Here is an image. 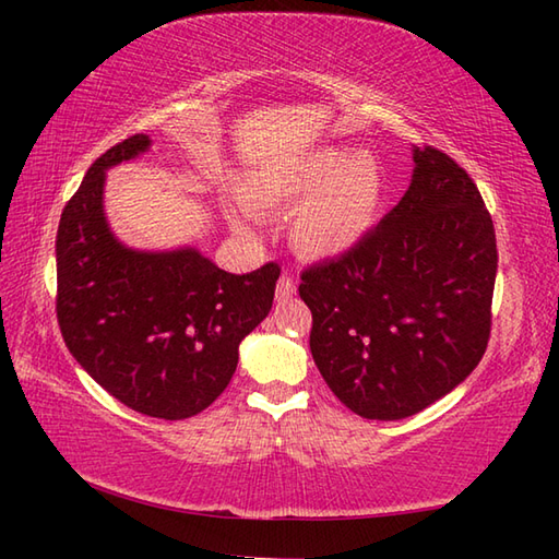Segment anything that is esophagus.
Masks as SVG:
<instances>
[{"label": "esophagus", "instance_id": "obj_1", "mask_svg": "<svg viewBox=\"0 0 559 559\" xmlns=\"http://www.w3.org/2000/svg\"><path fill=\"white\" fill-rule=\"evenodd\" d=\"M298 293V283H295V278L290 276V273L286 271V273H281V278H278V283H276V300H290L293 295Z\"/></svg>", "mask_w": 559, "mask_h": 559}]
</instances>
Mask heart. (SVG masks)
<instances>
[{"instance_id":"1","label":"heart","mask_w":559,"mask_h":559,"mask_svg":"<svg viewBox=\"0 0 559 559\" xmlns=\"http://www.w3.org/2000/svg\"><path fill=\"white\" fill-rule=\"evenodd\" d=\"M293 216V240L312 257H338L370 233L382 206V170L370 153L322 148L257 173L245 187L254 213Z\"/></svg>"}]
</instances>
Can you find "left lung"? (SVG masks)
I'll return each mask as SVG.
<instances>
[{
  "instance_id": "obj_1",
  "label": "left lung",
  "mask_w": 559,
  "mask_h": 559,
  "mask_svg": "<svg viewBox=\"0 0 559 559\" xmlns=\"http://www.w3.org/2000/svg\"><path fill=\"white\" fill-rule=\"evenodd\" d=\"M408 192L346 254L300 273L310 350L343 406L401 420L447 396L490 341L497 240L476 182L413 148Z\"/></svg>"
}]
</instances>
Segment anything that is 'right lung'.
Listing matches in <instances>:
<instances>
[{"label": "right lung", "instance_id": "add662e5", "mask_svg": "<svg viewBox=\"0 0 559 559\" xmlns=\"http://www.w3.org/2000/svg\"><path fill=\"white\" fill-rule=\"evenodd\" d=\"M134 134L91 165L57 228V322L69 353L127 408L185 420L230 384L240 341L264 322L281 266L235 276L197 249L134 252L103 213L110 165L148 148Z\"/></svg>", "mask_w": 559, "mask_h": 559}]
</instances>
